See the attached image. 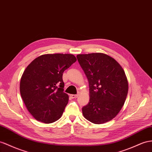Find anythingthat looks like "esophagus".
I'll return each mask as SVG.
<instances>
[{
  "label": "esophagus",
  "mask_w": 152,
  "mask_h": 152,
  "mask_svg": "<svg viewBox=\"0 0 152 152\" xmlns=\"http://www.w3.org/2000/svg\"><path fill=\"white\" fill-rule=\"evenodd\" d=\"M70 96H71V98L74 99V98H77V97L78 96V94H71V95H70Z\"/></svg>",
  "instance_id": "obj_1"
}]
</instances>
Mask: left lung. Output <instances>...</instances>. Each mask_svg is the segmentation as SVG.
<instances>
[{"label":"left lung","mask_w":152,"mask_h":152,"mask_svg":"<svg viewBox=\"0 0 152 152\" xmlns=\"http://www.w3.org/2000/svg\"><path fill=\"white\" fill-rule=\"evenodd\" d=\"M89 84L90 99L82 108L85 118L102 124L118 115L125 102L128 84L125 73L114 58L103 53L77 54Z\"/></svg>","instance_id":"8db88e82"}]
</instances>
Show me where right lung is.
Listing matches in <instances>:
<instances>
[{"label": "right lung", "instance_id": "1", "mask_svg": "<svg viewBox=\"0 0 152 152\" xmlns=\"http://www.w3.org/2000/svg\"><path fill=\"white\" fill-rule=\"evenodd\" d=\"M76 61L71 54H48L35 58L22 76L20 92L34 118L44 123L59 119L69 102L62 79L66 69Z\"/></svg>", "mask_w": 152, "mask_h": 152}]
</instances>
